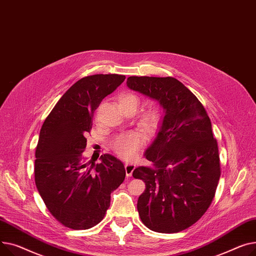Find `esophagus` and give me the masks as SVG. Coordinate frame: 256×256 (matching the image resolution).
Here are the masks:
<instances>
[{"label":"esophagus","instance_id":"34e87169","mask_svg":"<svg viewBox=\"0 0 256 256\" xmlns=\"http://www.w3.org/2000/svg\"><path fill=\"white\" fill-rule=\"evenodd\" d=\"M134 170H135V164H133V163H126L125 164V172H126L127 178H130L132 176V172H133Z\"/></svg>","mask_w":256,"mask_h":256}]
</instances>
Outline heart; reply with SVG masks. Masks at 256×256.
Here are the masks:
<instances>
[{
	"label": "heart",
	"instance_id": "heart-1",
	"mask_svg": "<svg viewBox=\"0 0 256 256\" xmlns=\"http://www.w3.org/2000/svg\"><path fill=\"white\" fill-rule=\"evenodd\" d=\"M121 103H131L138 105V97L132 93L123 94L118 98ZM159 123V114L155 110H148L142 114L140 116V125L148 132H153ZM144 144V138L138 132H129L121 134L114 140L112 148L114 153L124 160H131L138 153L140 148Z\"/></svg>",
	"mask_w": 256,
	"mask_h": 256
}]
</instances>
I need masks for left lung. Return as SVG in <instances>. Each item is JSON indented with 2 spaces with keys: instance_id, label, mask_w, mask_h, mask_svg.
Returning <instances> with one entry per match:
<instances>
[{
  "instance_id": "obj_1",
  "label": "left lung",
  "mask_w": 256,
  "mask_h": 256,
  "mask_svg": "<svg viewBox=\"0 0 256 256\" xmlns=\"http://www.w3.org/2000/svg\"><path fill=\"white\" fill-rule=\"evenodd\" d=\"M127 86L157 100L165 112L144 154L152 165L132 174L146 183L138 214L153 232H182L206 213L218 186L221 168L211 120L196 96L174 78L130 76Z\"/></svg>"
}]
</instances>
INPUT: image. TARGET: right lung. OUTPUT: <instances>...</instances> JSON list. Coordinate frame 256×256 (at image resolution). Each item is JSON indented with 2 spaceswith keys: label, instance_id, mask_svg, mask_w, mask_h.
Returning a JSON list of instances; mask_svg holds the SVG:
<instances>
[{
  "label": "right lung",
  "instance_id": "right-lung-1",
  "mask_svg": "<svg viewBox=\"0 0 256 256\" xmlns=\"http://www.w3.org/2000/svg\"><path fill=\"white\" fill-rule=\"evenodd\" d=\"M125 78L95 74L78 80L41 127L35 153L36 187L50 214L68 228L97 225L110 206V193L125 180L124 164L116 157L104 154L95 163L82 155L95 110Z\"/></svg>",
  "mask_w": 256,
  "mask_h": 256
}]
</instances>
